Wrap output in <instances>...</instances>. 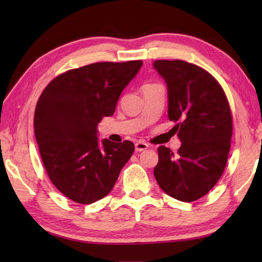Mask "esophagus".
I'll return each instance as SVG.
<instances>
[{"instance_id":"1","label":"esophagus","mask_w":262,"mask_h":262,"mask_svg":"<svg viewBox=\"0 0 262 262\" xmlns=\"http://www.w3.org/2000/svg\"><path fill=\"white\" fill-rule=\"evenodd\" d=\"M147 148H148V144H146L145 142H143V141H140V142H137L135 144V151L136 152L145 151V149H147Z\"/></svg>"}]
</instances>
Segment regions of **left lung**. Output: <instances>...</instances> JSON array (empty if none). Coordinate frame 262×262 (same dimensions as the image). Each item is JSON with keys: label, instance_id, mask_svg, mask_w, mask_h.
<instances>
[{"label": "left lung", "instance_id": "8db88e82", "mask_svg": "<svg viewBox=\"0 0 262 262\" xmlns=\"http://www.w3.org/2000/svg\"><path fill=\"white\" fill-rule=\"evenodd\" d=\"M168 88V117L181 146H160L154 177L180 202L205 196L223 174L232 138V114L223 89L207 71L185 60H155Z\"/></svg>", "mask_w": 262, "mask_h": 262}]
</instances>
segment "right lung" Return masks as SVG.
I'll return each instance as SVG.
<instances>
[{"instance_id":"right-lung-1","label":"right lung","mask_w":262,"mask_h":262,"mask_svg":"<svg viewBox=\"0 0 262 262\" xmlns=\"http://www.w3.org/2000/svg\"><path fill=\"white\" fill-rule=\"evenodd\" d=\"M142 60L93 63L58 75L42 91L35 110V135L53 185L79 204H92L113 190L134 152L129 141L98 138V124L113 116L120 93Z\"/></svg>"}]
</instances>
